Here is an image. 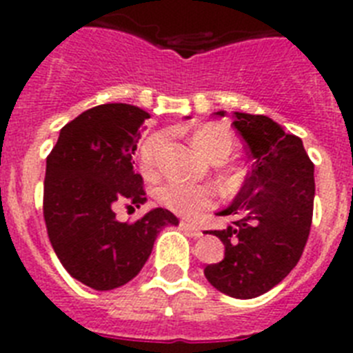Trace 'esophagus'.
<instances>
[{
	"instance_id": "34e87169",
	"label": "esophagus",
	"mask_w": 353,
	"mask_h": 353,
	"mask_svg": "<svg viewBox=\"0 0 353 353\" xmlns=\"http://www.w3.org/2000/svg\"><path fill=\"white\" fill-rule=\"evenodd\" d=\"M180 228H182V230H185V232L189 233V235L194 236V239H198V236L203 235V232H201V230H199L196 224L189 223V221H182V223H180Z\"/></svg>"
}]
</instances>
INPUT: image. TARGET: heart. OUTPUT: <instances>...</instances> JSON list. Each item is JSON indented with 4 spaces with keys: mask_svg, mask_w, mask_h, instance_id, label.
I'll use <instances>...</instances> for the list:
<instances>
[{
    "mask_svg": "<svg viewBox=\"0 0 353 353\" xmlns=\"http://www.w3.org/2000/svg\"><path fill=\"white\" fill-rule=\"evenodd\" d=\"M162 143H164V138L161 134H154L143 141L139 148V162H141L143 171L152 173L157 168L159 150ZM192 143L205 157L214 162L224 161L235 146L232 132L221 123H205L198 127L192 134ZM157 199L162 207L170 208L174 214L194 217L199 212L207 210L215 203L217 192L207 185L168 182L157 191Z\"/></svg>",
    "mask_w": 353,
    "mask_h": 353,
    "instance_id": "heart-1",
    "label": "heart"
}]
</instances>
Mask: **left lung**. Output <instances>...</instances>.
I'll return each mask as SVG.
<instances>
[{"mask_svg":"<svg viewBox=\"0 0 353 353\" xmlns=\"http://www.w3.org/2000/svg\"><path fill=\"white\" fill-rule=\"evenodd\" d=\"M233 118L252 166L233 203L219 212L239 219L212 232L224 244V258L207 265L205 277L230 297L254 299L279 285L301 260L313 221L314 164L302 139L272 118L239 111Z\"/></svg>","mask_w":353,"mask_h":353,"instance_id":"1","label":"left lung"}]
</instances>
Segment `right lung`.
Wrapping results in <instances>:
<instances>
[{
  "label": "right lung",
  "mask_w": 353,
  "mask_h": 353,
  "mask_svg": "<svg viewBox=\"0 0 353 353\" xmlns=\"http://www.w3.org/2000/svg\"><path fill=\"white\" fill-rule=\"evenodd\" d=\"M150 114L130 104H102L68 121L48 157L43 219L54 249L74 279L113 290L138 276L159 232L179 219L166 208L120 223L114 205L146 201L132 155Z\"/></svg>",
  "instance_id": "1"
}]
</instances>
